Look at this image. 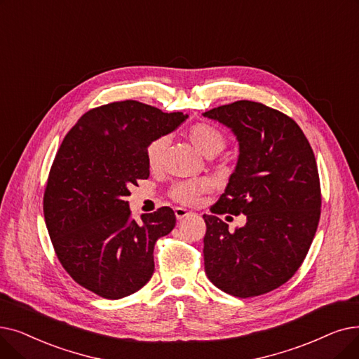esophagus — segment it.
I'll use <instances>...</instances> for the list:
<instances>
[{
	"instance_id": "esophagus-1",
	"label": "esophagus",
	"mask_w": 359,
	"mask_h": 359,
	"mask_svg": "<svg viewBox=\"0 0 359 359\" xmlns=\"http://www.w3.org/2000/svg\"><path fill=\"white\" fill-rule=\"evenodd\" d=\"M175 214H176V218H177L179 222H180V220H183V218H188V217H191V215H192V212H191V211L184 210V208H182V207H177V208L175 210Z\"/></svg>"
}]
</instances>
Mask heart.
<instances>
[{"label":"heart","instance_id":"obj_1","mask_svg":"<svg viewBox=\"0 0 359 359\" xmlns=\"http://www.w3.org/2000/svg\"><path fill=\"white\" fill-rule=\"evenodd\" d=\"M189 141L192 145L205 157H214L218 152H222L226 147L224 135L210 126L205 123H198L192 126L188 132ZM167 147V137L161 136L152 141L147 149V161L151 168H158L163 161L164 149ZM211 188L210 179H195L177 183L171 189V196H173L180 204L192 205L199 199L202 194H205Z\"/></svg>","mask_w":359,"mask_h":359}]
</instances>
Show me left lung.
<instances>
[{
  "label": "left lung",
  "instance_id": "8db88e82",
  "mask_svg": "<svg viewBox=\"0 0 359 359\" xmlns=\"http://www.w3.org/2000/svg\"><path fill=\"white\" fill-rule=\"evenodd\" d=\"M236 136V167L214 214H245L229 224L204 214V264L223 292L251 298L286 283L301 267L317 231L320 179L313 148L290 117L273 108L236 101L202 114Z\"/></svg>",
  "mask_w": 359,
  "mask_h": 359
}]
</instances>
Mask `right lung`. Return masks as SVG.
Returning a JSON list of instances; mask_svg holds the SVG:
<instances>
[{
	"label": "right lung",
	"mask_w": 359,
	"mask_h": 359,
	"mask_svg": "<svg viewBox=\"0 0 359 359\" xmlns=\"http://www.w3.org/2000/svg\"><path fill=\"white\" fill-rule=\"evenodd\" d=\"M137 101L85 113L61 144L43 195V217L61 266L85 289L120 299L154 273V245L176 226L163 207L130 217V188L149 177L147 149L188 118Z\"/></svg>",
	"instance_id": "obj_1"
}]
</instances>
